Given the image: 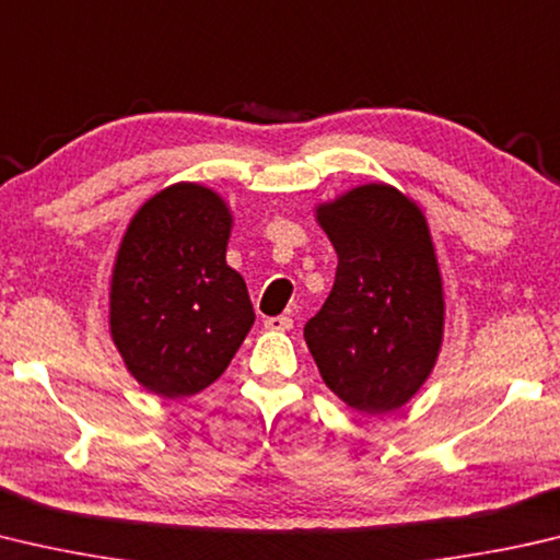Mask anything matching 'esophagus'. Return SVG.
<instances>
[{
    "mask_svg": "<svg viewBox=\"0 0 560 560\" xmlns=\"http://www.w3.org/2000/svg\"><path fill=\"white\" fill-rule=\"evenodd\" d=\"M264 328H269V330H291L293 328V318H289V315H273V318L264 320Z\"/></svg>",
    "mask_w": 560,
    "mask_h": 560,
    "instance_id": "34e87169",
    "label": "esophagus"
}]
</instances>
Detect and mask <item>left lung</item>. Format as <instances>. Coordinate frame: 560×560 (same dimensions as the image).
I'll list each match as a JSON object with an SVG mask.
<instances>
[{"label":"left lung","instance_id":"obj_1","mask_svg":"<svg viewBox=\"0 0 560 560\" xmlns=\"http://www.w3.org/2000/svg\"><path fill=\"white\" fill-rule=\"evenodd\" d=\"M338 254L330 296L303 328L323 382L360 413L421 389L443 340V281L423 212L384 183L318 208Z\"/></svg>","mask_w":560,"mask_h":560}]
</instances>
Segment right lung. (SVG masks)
<instances>
[{"instance_id": "obj_1", "label": "right lung", "mask_w": 560, "mask_h": 560, "mask_svg": "<svg viewBox=\"0 0 560 560\" xmlns=\"http://www.w3.org/2000/svg\"><path fill=\"white\" fill-rule=\"evenodd\" d=\"M230 228L218 192L176 183L139 208L119 245L112 340L135 380L164 399L215 382L254 323L247 283L225 261Z\"/></svg>"}]
</instances>
